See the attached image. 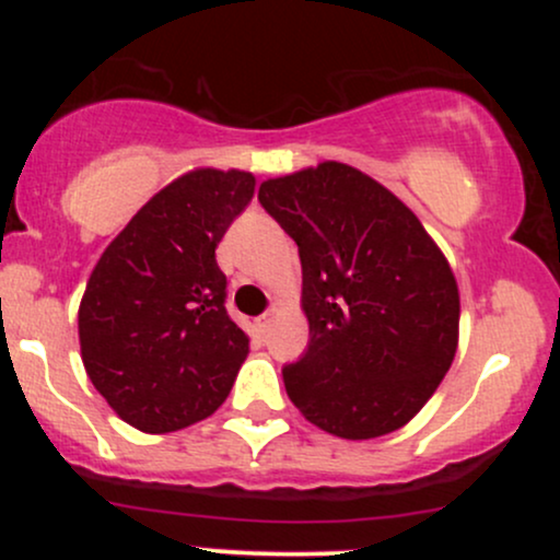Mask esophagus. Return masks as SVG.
Segmentation results:
<instances>
[{
    "mask_svg": "<svg viewBox=\"0 0 560 560\" xmlns=\"http://www.w3.org/2000/svg\"><path fill=\"white\" fill-rule=\"evenodd\" d=\"M271 320H273V313L268 311V313H262V316L255 320V324H258V331L260 334H266L268 331V326H271Z\"/></svg>",
    "mask_w": 560,
    "mask_h": 560,
    "instance_id": "esophagus-1",
    "label": "esophagus"
}]
</instances>
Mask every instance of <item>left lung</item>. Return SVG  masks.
I'll return each instance as SVG.
<instances>
[{"label":"left lung","instance_id":"8db88e82","mask_svg":"<svg viewBox=\"0 0 560 560\" xmlns=\"http://www.w3.org/2000/svg\"><path fill=\"white\" fill-rule=\"evenodd\" d=\"M260 205L298 242L311 339L284 365L289 400L342 440L413 419L458 347L455 276L413 210L345 163L260 184Z\"/></svg>","mask_w":560,"mask_h":560}]
</instances>
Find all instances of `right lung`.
Instances as JSON below:
<instances>
[{
	"instance_id": "1",
	"label": "right lung",
	"mask_w": 560,
	"mask_h": 560,
	"mask_svg": "<svg viewBox=\"0 0 560 560\" xmlns=\"http://www.w3.org/2000/svg\"><path fill=\"white\" fill-rule=\"evenodd\" d=\"M253 195V173H184L128 221L89 276L79 307L83 365L139 432L208 419L234 387L249 339L226 313L215 247Z\"/></svg>"
}]
</instances>
